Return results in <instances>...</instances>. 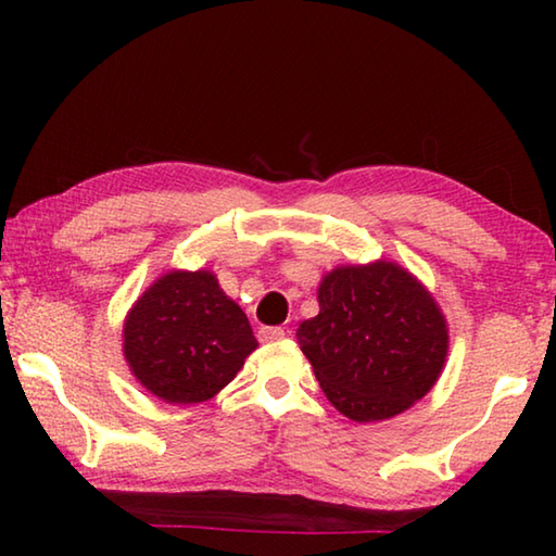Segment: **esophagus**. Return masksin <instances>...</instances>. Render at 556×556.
<instances>
[{
	"instance_id": "obj_1",
	"label": "esophagus",
	"mask_w": 556,
	"mask_h": 556,
	"mask_svg": "<svg viewBox=\"0 0 556 556\" xmlns=\"http://www.w3.org/2000/svg\"><path fill=\"white\" fill-rule=\"evenodd\" d=\"M257 338H260L262 343L281 341V338H285V328H279V326H260Z\"/></svg>"
}]
</instances>
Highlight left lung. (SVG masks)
Returning <instances> with one entry per match:
<instances>
[{"instance_id": "8db88e82", "label": "left lung", "mask_w": 556, "mask_h": 556, "mask_svg": "<svg viewBox=\"0 0 556 556\" xmlns=\"http://www.w3.org/2000/svg\"><path fill=\"white\" fill-rule=\"evenodd\" d=\"M318 306L299 324L296 343L345 417H394L437 382L448 348L444 316L402 267H338L318 287Z\"/></svg>"}]
</instances>
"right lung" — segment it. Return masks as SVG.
Masks as SVG:
<instances>
[{"instance_id": "1", "label": "right lung", "mask_w": 556, "mask_h": 556, "mask_svg": "<svg viewBox=\"0 0 556 556\" xmlns=\"http://www.w3.org/2000/svg\"><path fill=\"white\" fill-rule=\"evenodd\" d=\"M257 348L248 316L211 271H168L125 324V357L149 392L193 404L223 390Z\"/></svg>"}]
</instances>
